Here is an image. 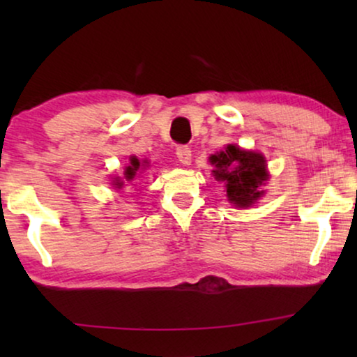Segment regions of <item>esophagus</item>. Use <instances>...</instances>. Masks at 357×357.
I'll use <instances>...</instances> for the list:
<instances>
[{
  "label": "esophagus",
  "mask_w": 357,
  "mask_h": 357,
  "mask_svg": "<svg viewBox=\"0 0 357 357\" xmlns=\"http://www.w3.org/2000/svg\"><path fill=\"white\" fill-rule=\"evenodd\" d=\"M175 154H177L178 158V162L183 164V165H188L192 162V151H190L188 146H177V149H175Z\"/></svg>",
  "instance_id": "obj_1"
}]
</instances>
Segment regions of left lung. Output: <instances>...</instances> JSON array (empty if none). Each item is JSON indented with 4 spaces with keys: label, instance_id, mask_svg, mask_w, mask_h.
Instances as JSON below:
<instances>
[{
    "label": "left lung",
    "instance_id": "8db88e82",
    "mask_svg": "<svg viewBox=\"0 0 357 357\" xmlns=\"http://www.w3.org/2000/svg\"><path fill=\"white\" fill-rule=\"evenodd\" d=\"M218 180L226 182L227 198L238 208H247L261 197L260 187L266 182V164L261 154L229 144L226 151L209 158Z\"/></svg>",
    "mask_w": 357,
    "mask_h": 357
}]
</instances>
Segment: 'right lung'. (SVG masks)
<instances>
[{
	"instance_id": "obj_1",
	"label": "right lung",
	"mask_w": 357,
	"mask_h": 357,
	"mask_svg": "<svg viewBox=\"0 0 357 357\" xmlns=\"http://www.w3.org/2000/svg\"><path fill=\"white\" fill-rule=\"evenodd\" d=\"M139 167H141V162H139V160L136 159V158H131V159H130V165H128V167L125 169V178L128 180V182H130V180H133V178H135V175H136V172H138V170H139ZM123 183H125V182H123V180H121V178L116 180V182H115L116 188L123 187Z\"/></svg>"
}]
</instances>
